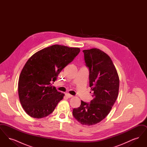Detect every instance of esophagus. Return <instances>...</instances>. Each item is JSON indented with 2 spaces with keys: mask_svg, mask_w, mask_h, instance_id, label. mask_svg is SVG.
I'll return each instance as SVG.
<instances>
[{
  "mask_svg": "<svg viewBox=\"0 0 147 147\" xmlns=\"http://www.w3.org/2000/svg\"><path fill=\"white\" fill-rule=\"evenodd\" d=\"M65 96L68 98H71V97H73V96H72L71 95H70L69 94H68V93H66V94H65Z\"/></svg>",
  "mask_w": 147,
  "mask_h": 147,
  "instance_id": "1",
  "label": "esophagus"
}]
</instances>
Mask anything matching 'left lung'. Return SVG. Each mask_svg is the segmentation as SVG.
Listing matches in <instances>:
<instances>
[{"mask_svg": "<svg viewBox=\"0 0 147 147\" xmlns=\"http://www.w3.org/2000/svg\"><path fill=\"white\" fill-rule=\"evenodd\" d=\"M84 61L89 71V86L93 99L74 109L73 115L83 125L90 126L105 119L117 98L119 77L111 59L97 49H85Z\"/></svg>", "mask_w": 147, "mask_h": 147, "instance_id": "left-lung-1", "label": "left lung"}]
</instances>
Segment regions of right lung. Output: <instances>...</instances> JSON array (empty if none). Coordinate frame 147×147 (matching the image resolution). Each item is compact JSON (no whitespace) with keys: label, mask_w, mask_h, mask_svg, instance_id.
<instances>
[{"label":"right lung","mask_w":147,"mask_h":147,"mask_svg":"<svg viewBox=\"0 0 147 147\" xmlns=\"http://www.w3.org/2000/svg\"><path fill=\"white\" fill-rule=\"evenodd\" d=\"M80 51L79 48L55 45L28 59L19 77L18 93L22 108L30 116L41 119L54 111L64 94L57 91L51 83Z\"/></svg>","instance_id":"1"}]
</instances>
